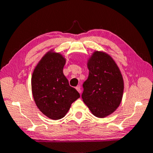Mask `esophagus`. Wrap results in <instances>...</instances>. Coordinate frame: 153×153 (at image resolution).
Listing matches in <instances>:
<instances>
[{
	"label": "esophagus",
	"instance_id": "obj_1",
	"mask_svg": "<svg viewBox=\"0 0 153 153\" xmlns=\"http://www.w3.org/2000/svg\"><path fill=\"white\" fill-rule=\"evenodd\" d=\"M75 89H77V91H78L79 93H81V89H80V86H79V85H78V86H77L76 87H75Z\"/></svg>",
	"mask_w": 153,
	"mask_h": 153
}]
</instances>
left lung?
<instances>
[{
  "instance_id": "8db88e82",
  "label": "left lung",
  "mask_w": 153,
  "mask_h": 153,
  "mask_svg": "<svg viewBox=\"0 0 153 153\" xmlns=\"http://www.w3.org/2000/svg\"><path fill=\"white\" fill-rule=\"evenodd\" d=\"M88 78L83 82L82 99L97 117L113 113L120 104L124 82L117 64L105 53L95 52L89 60Z\"/></svg>"
}]
</instances>
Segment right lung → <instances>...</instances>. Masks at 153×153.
<instances>
[{
  "label": "right lung",
  "instance_id": "right-lung-1",
  "mask_svg": "<svg viewBox=\"0 0 153 153\" xmlns=\"http://www.w3.org/2000/svg\"><path fill=\"white\" fill-rule=\"evenodd\" d=\"M66 60L48 52L38 63L31 78L32 93L38 108L52 120L64 117L80 94L69 85L63 73Z\"/></svg>",
  "mask_w": 153,
  "mask_h": 153
}]
</instances>
